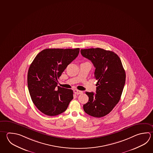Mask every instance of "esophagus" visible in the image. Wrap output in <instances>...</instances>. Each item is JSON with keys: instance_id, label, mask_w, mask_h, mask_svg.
Returning a JSON list of instances; mask_svg holds the SVG:
<instances>
[{"instance_id": "esophagus-1", "label": "esophagus", "mask_w": 153, "mask_h": 153, "mask_svg": "<svg viewBox=\"0 0 153 153\" xmlns=\"http://www.w3.org/2000/svg\"><path fill=\"white\" fill-rule=\"evenodd\" d=\"M74 92H75V94H76V95H79V94H82L83 93L82 91H79V90L76 89L74 90Z\"/></svg>"}]
</instances>
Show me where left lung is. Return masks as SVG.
Returning a JSON list of instances; mask_svg holds the SVG:
<instances>
[{
	"instance_id": "8db88e82",
	"label": "left lung",
	"mask_w": 153,
	"mask_h": 153,
	"mask_svg": "<svg viewBox=\"0 0 153 153\" xmlns=\"http://www.w3.org/2000/svg\"><path fill=\"white\" fill-rule=\"evenodd\" d=\"M81 53L95 66L94 76L97 80L96 94L85 92L89 101L84 104V110L93 117H103L120 100L126 82L125 70L118 55L113 51L91 48L81 49Z\"/></svg>"
}]
</instances>
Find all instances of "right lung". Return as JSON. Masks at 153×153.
Wrapping results in <instances>:
<instances>
[{"instance_id": "right-lung-1", "label": "right lung", "mask_w": 153, "mask_h": 153, "mask_svg": "<svg viewBox=\"0 0 153 153\" xmlns=\"http://www.w3.org/2000/svg\"><path fill=\"white\" fill-rule=\"evenodd\" d=\"M79 49H46L38 54L29 67L27 85L38 109L50 116L66 110L73 91L57 86L58 78L78 56Z\"/></svg>"}]
</instances>
